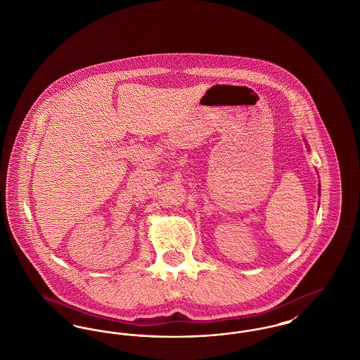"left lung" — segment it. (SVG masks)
<instances>
[{"label": "left lung", "instance_id": "1", "mask_svg": "<svg viewBox=\"0 0 360 360\" xmlns=\"http://www.w3.org/2000/svg\"><path fill=\"white\" fill-rule=\"evenodd\" d=\"M319 194H320V188H319Z\"/></svg>", "mask_w": 360, "mask_h": 360}]
</instances>
